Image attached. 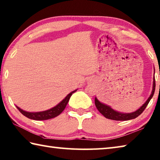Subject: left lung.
I'll use <instances>...</instances> for the list:
<instances>
[{"label":"left lung","mask_w":160,"mask_h":160,"mask_svg":"<svg viewBox=\"0 0 160 160\" xmlns=\"http://www.w3.org/2000/svg\"><path fill=\"white\" fill-rule=\"evenodd\" d=\"M155 75V73H154ZM155 76L153 77V82H152V89L151 92V94L150 95L148 98L147 99V101L143 103L142 106L137 109L136 111L133 112H130V113H123V112H119L114 110L112 109L110 106L108 105H105L104 103L100 102L96 97H95V105L96 108L98 109V110L101 112V113L104 116L105 118H109V119L115 120V121H127V120H131L133 118H135L137 117L142 113L143 110L146 109V106L148 105L151 99L152 98L153 95L155 93Z\"/></svg>","instance_id":"obj_1"}]
</instances>
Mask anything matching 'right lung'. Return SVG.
Segmentation results:
<instances>
[{"mask_svg": "<svg viewBox=\"0 0 160 160\" xmlns=\"http://www.w3.org/2000/svg\"><path fill=\"white\" fill-rule=\"evenodd\" d=\"M78 89H76L71 92L70 93L65 97L62 101L58 103L57 105H55V107H53L51 109H48V110L42 111V112H30L24 111L23 109L18 108V106L16 105V107L20 111L21 113L24 115L25 117H26L32 120H37V121H43V120H48L51 119V118H55L58 117V115L60 114L64 109H65L66 106H67V103L69 101L71 96L74 92H76Z\"/></svg>", "mask_w": 160, "mask_h": 160, "instance_id": "1", "label": "right lung"}]
</instances>
